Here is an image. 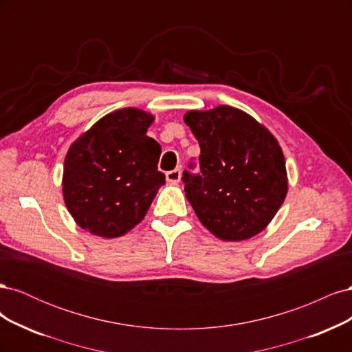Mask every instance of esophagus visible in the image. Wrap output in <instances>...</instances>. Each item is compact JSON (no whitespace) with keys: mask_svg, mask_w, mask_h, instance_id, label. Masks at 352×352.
I'll return each mask as SVG.
<instances>
[{"mask_svg":"<svg viewBox=\"0 0 352 352\" xmlns=\"http://www.w3.org/2000/svg\"><path fill=\"white\" fill-rule=\"evenodd\" d=\"M180 177H182V170H180V168L170 170V172H167V173H166V179H167V182L173 184V185L179 182Z\"/></svg>","mask_w":352,"mask_h":352,"instance_id":"obj_1","label":"esophagus"}]
</instances>
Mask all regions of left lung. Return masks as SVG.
I'll return each instance as SVG.
<instances>
[{"instance_id": "obj_1", "label": "left lung", "mask_w": 352, "mask_h": 352, "mask_svg": "<svg viewBox=\"0 0 352 352\" xmlns=\"http://www.w3.org/2000/svg\"><path fill=\"white\" fill-rule=\"evenodd\" d=\"M184 119L201 148V173L185 170L182 177L199 221L223 241L255 236L287 192L279 142L254 117L229 105L188 111Z\"/></svg>"}]
</instances>
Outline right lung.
I'll use <instances>...</instances> for the list:
<instances>
[{"instance_id":"add662e5","label":"right lung","mask_w":352,"mask_h":352,"mask_svg":"<svg viewBox=\"0 0 352 352\" xmlns=\"http://www.w3.org/2000/svg\"><path fill=\"white\" fill-rule=\"evenodd\" d=\"M153 122L142 110H116L69 148L63 197L74 221L92 235L117 238L133 229L166 184L157 168L162 146L146 136Z\"/></svg>"}]
</instances>
